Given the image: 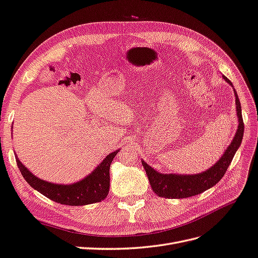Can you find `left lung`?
I'll use <instances>...</instances> for the list:
<instances>
[{
  "label": "left lung",
  "mask_w": 258,
  "mask_h": 258,
  "mask_svg": "<svg viewBox=\"0 0 258 258\" xmlns=\"http://www.w3.org/2000/svg\"><path fill=\"white\" fill-rule=\"evenodd\" d=\"M226 82L232 86V83L225 76H223ZM235 96V108H237V115L239 120V125L237 133H235L233 141L229 147L224 152L223 157L220 158L214 166L209 168L208 171L197 175H176V174H161L154 171L151 166L143 161L142 163L145 167V171L150 182V186L154 194L158 197L167 199H183L192 196L202 194L203 191L215 186L216 183L223 178L227 168L234 157L235 151L241 145L242 138H243L244 123L242 119L241 104L238 97V94L233 90Z\"/></svg>",
  "instance_id": "8db88e82"
}]
</instances>
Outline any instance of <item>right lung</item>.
<instances>
[{
    "label": "right lung",
    "instance_id": "add662e5",
    "mask_svg": "<svg viewBox=\"0 0 258 258\" xmlns=\"http://www.w3.org/2000/svg\"><path fill=\"white\" fill-rule=\"evenodd\" d=\"M119 150L108 154L105 160L95 168L94 172L76 183L57 185L42 180L30 172L21 163L16 156V162L21 175L33 189L57 203L78 207L100 202L109 194L110 187V164Z\"/></svg>",
    "mask_w": 258,
    "mask_h": 258
}]
</instances>
